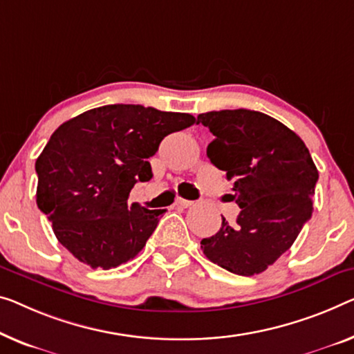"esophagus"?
I'll use <instances>...</instances> for the list:
<instances>
[{
	"mask_svg": "<svg viewBox=\"0 0 354 354\" xmlns=\"http://www.w3.org/2000/svg\"><path fill=\"white\" fill-rule=\"evenodd\" d=\"M178 207H183V208H187V207H191V205L194 203L192 200H186V198H176V202H175Z\"/></svg>",
	"mask_w": 354,
	"mask_h": 354,
	"instance_id": "obj_1",
	"label": "esophagus"
}]
</instances>
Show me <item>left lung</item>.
<instances>
[{"label":"left lung","mask_w":354,"mask_h":354,"mask_svg":"<svg viewBox=\"0 0 354 354\" xmlns=\"http://www.w3.org/2000/svg\"><path fill=\"white\" fill-rule=\"evenodd\" d=\"M214 140L207 156L234 183L240 207L234 224L200 241L203 254L235 275H257L286 252L312 218L318 181L308 147L291 129L250 109L197 115Z\"/></svg>","instance_id":"8db88e82"}]
</instances>
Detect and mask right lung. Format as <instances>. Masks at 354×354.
Returning <instances> with one entry per match:
<instances>
[{"label":"right lung","instance_id":"1","mask_svg":"<svg viewBox=\"0 0 354 354\" xmlns=\"http://www.w3.org/2000/svg\"><path fill=\"white\" fill-rule=\"evenodd\" d=\"M195 118L141 104H108L76 115L52 133L36 160V203L57 240L92 268L119 267L143 250L165 209L129 205L160 141Z\"/></svg>","mask_w":354,"mask_h":354}]
</instances>
